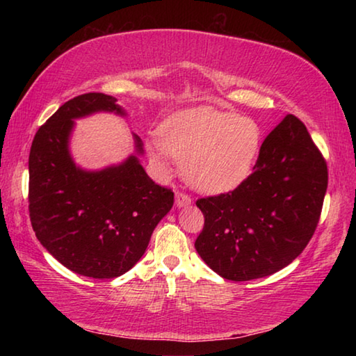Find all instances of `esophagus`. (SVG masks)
Returning a JSON list of instances; mask_svg holds the SVG:
<instances>
[{
    "label": "esophagus",
    "instance_id": "1",
    "mask_svg": "<svg viewBox=\"0 0 356 356\" xmlns=\"http://www.w3.org/2000/svg\"><path fill=\"white\" fill-rule=\"evenodd\" d=\"M190 204H191V197L188 195H185V193H180V191L176 193V206L179 209L190 206Z\"/></svg>",
    "mask_w": 356,
    "mask_h": 356
}]
</instances>
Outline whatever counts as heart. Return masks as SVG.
Listing matches in <instances>:
<instances>
[{
  "mask_svg": "<svg viewBox=\"0 0 356 356\" xmlns=\"http://www.w3.org/2000/svg\"><path fill=\"white\" fill-rule=\"evenodd\" d=\"M262 134L252 119L212 106L174 113L160 127V138L149 141V154L161 170L170 156L184 161L186 182L202 193L234 190L254 163Z\"/></svg>",
  "mask_w": 356,
  "mask_h": 356,
  "instance_id": "1",
  "label": "heart"
}]
</instances>
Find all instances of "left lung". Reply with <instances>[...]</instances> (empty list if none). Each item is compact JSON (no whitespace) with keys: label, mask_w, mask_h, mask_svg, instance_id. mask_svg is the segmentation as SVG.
Segmentation results:
<instances>
[{"label":"left lung","mask_w":356,"mask_h":356,"mask_svg":"<svg viewBox=\"0 0 356 356\" xmlns=\"http://www.w3.org/2000/svg\"><path fill=\"white\" fill-rule=\"evenodd\" d=\"M327 186V161L287 114L264 140L254 172L236 190L196 201L204 215L197 254L231 281L280 272L314 236Z\"/></svg>","instance_id":"left-lung-1"}]
</instances>
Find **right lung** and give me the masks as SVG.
I'll use <instances>...</instances> for the list:
<instances>
[{"mask_svg":"<svg viewBox=\"0 0 356 356\" xmlns=\"http://www.w3.org/2000/svg\"><path fill=\"white\" fill-rule=\"evenodd\" d=\"M102 92L65 102L35 134L29 152V218L42 246L78 275L111 280L140 261L174 193L156 185L136 155L120 165L86 171L69 150L75 120L108 111L124 116ZM138 154L143 143L134 135Z\"/></svg>","mask_w":356,"mask_h":356,"instance_id":"1","label":"right lung"}]
</instances>
